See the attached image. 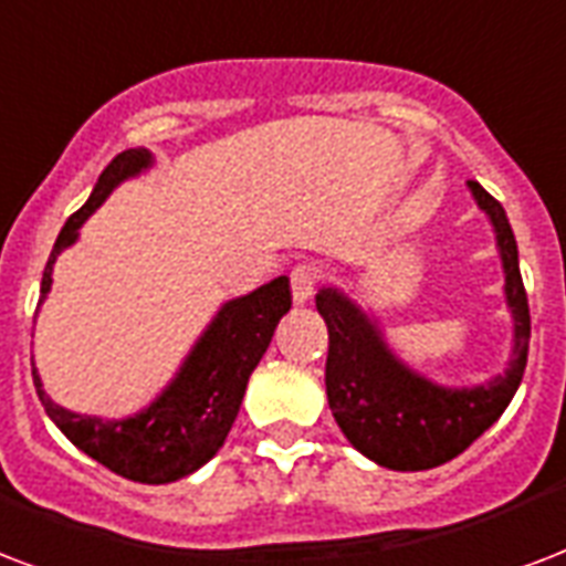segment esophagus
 I'll return each instance as SVG.
<instances>
[{
    "instance_id": "obj_1",
    "label": "esophagus",
    "mask_w": 566,
    "mask_h": 566,
    "mask_svg": "<svg viewBox=\"0 0 566 566\" xmlns=\"http://www.w3.org/2000/svg\"><path fill=\"white\" fill-rule=\"evenodd\" d=\"M321 282V270L314 264H296L291 270V291L296 302H308L314 296V287Z\"/></svg>"
}]
</instances>
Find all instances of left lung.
<instances>
[{
    "instance_id": "obj_1",
    "label": "left lung",
    "mask_w": 566,
    "mask_h": 566,
    "mask_svg": "<svg viewBox=\"0 0 566 566\" xmlns=\"http://www.w3.org/2000/svg\"><path fill=\"white\" fill-rule=\"evenodd\" d=\"M481 210L493 219L504 264V291L513 312V359L504 377L478 388H439L407 370L382 347L377 326L338 291L317 293V312L329 326L326 398L340 433L386 469L421 472L463 454L502 416L523 382L532 340L516 240L504 207L478 180H469Z\"/></svg>"
}]
</instances>
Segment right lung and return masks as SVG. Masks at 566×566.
Returning a JSON list of instances; mask_svg holds the SVG:
<instances>
[{"label": "right lung", "instance_id": "obj_1", "mask_svg": "<svg viewBox=\"0 0 566 566\" xmlns=\"http://www.w3.org/2000/svg\"><path fill=\"white\" fill-rule=\"evenodd\" d=\"M150 163L148 150H124L103 168L92 198L64 222L55 240L46 270H43L41 300L53 284V264L64 245L76 240V228L103 205V198L118 187L120 180L136 175ZM291 282L279 275L249 296L228 302L216 314L205 338L180 368L178 379L163 391L157 403L142 409L139 416L124 421H103V418L76 416L46 398L41 377L32 370L34 388L46 416L73 446L106 465L109 472L139 481V484H168L184 474L196 472L222 448L228 430L234 424L240 403H243L245 382L254 365L273 340V332L282 314L291 312Z\"/></svg>", "mask_w": 566, "mask_h": 566}]
</instances>
